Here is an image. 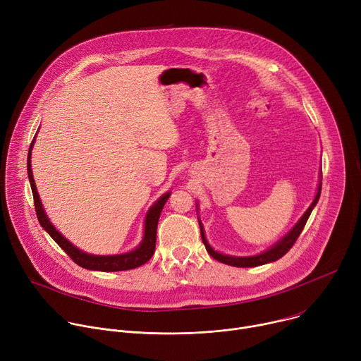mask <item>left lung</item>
I'll use <instances>...</instances> for the list:
<instances>
[{"label": "left lung", "mask_w": 361, "mask_h": 361, "mask_svg": "<svg viewBox=\"0 0 361 361\" xmlns=\"http://www.w3.org/2000/svg\"><path fill=\"white\" fill-rule=\"evenodd\" d=\"M319 194H321V183L318 185V191H317V195L315 199L312 202V204L310 206V209L305 212V214L301 217V220L295 224V227L292 228V231L283 238L281 239L275 246H272L271 249H268L267 252L260 253V255H256V256H249V257H235V256H227V255H221L219 252H214L212 249V246L207 243L206 240V236H204V231H203V226L200 223V232H202V240L206 246V250L209 252V255L212 257H214L216 260L221 262V264L224 265H231V267H236V268H253V267H259V265H265V264H269V262H275L278 259H281L283 255H286L289 252V249L295 245V242H297V239L300 238V235L302 233L304 227L307 224V220L312 212V209L315 207L318 199H319Z\"/></svg>", "instance_id": "1"}]
</instances>
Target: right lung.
Returning a JSON list of instances; mask_svg holds the SVG:
<instances>
[{
  "label": "right lung",
  "mask_w": 361,
  "mask_h": 361,
  "mask_svg": "<svg viewBox=\"0 0 361 361\" xmlns=\"http://www.w3.org/2000/svg\"><path fill=\"white\" fill-rule=\"evenodd\" d=\"M32 144H35V140L31 141L30 149H28V157H27V173H28V178H30V185H31V191H32V199H35V209H36V214L37 219L42 224V227L44 231L51 236V239L64 250L69 257L78 264L79 267L85 268V269H90V271H101V272H118V271H128V269H135L152 257L154 252H155V242H157V226H158V219L159 214L164 209V204L167 203L170 192L164 194L162 197H159V200L149 209L147 219H145V233H144V239L141 242V245L129 253H123V255H114V256H94V255H87L82 250H79L78 247H75L69 240L64 239L56 228L49 221L42 202L39 199V192L35 184V178H32V171H31V148Z\"/></svg>",
  "instance_id": "right-lung-1"
}]
</instances>
